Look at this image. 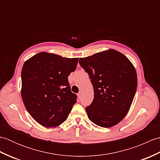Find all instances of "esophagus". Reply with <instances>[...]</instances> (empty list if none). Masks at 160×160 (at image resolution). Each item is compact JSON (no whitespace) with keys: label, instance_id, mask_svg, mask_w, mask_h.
Instances as JSON below:
<instances>
[{"label":"esophagus","instance_id":"1","mask_svg":"<svg viewBox=\"0 0 160 160\" xmlns=\"http://www.w3.org/2000/svg\"><path fill=\"white\" fill-rule=\"evenodd\" d=\"M81 96H82V93H81V92H79L78 93V98H79V99L81 98Z\"/></svg>","mask_w":160,"mask_h":160}]
</instances>
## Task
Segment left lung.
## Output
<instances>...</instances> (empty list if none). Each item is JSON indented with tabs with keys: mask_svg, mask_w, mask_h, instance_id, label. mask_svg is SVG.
<instances>
[{
	"mask_svg": "<svg viewBox=\"0 0 160 160\" xmlns=\"http://www.w3.org/2000/svg\"><path fill=\"white\" fill-rule=\"evenodd\" d=\"M89 74L94 98L86 111L89 120L101 127L118 124L127 114L138 85L134 66L124 54L108 49L79 59Z\"/></svg>",
	"mask_w": 160,
	"mask_h": 160,
	"instance_id": "left-lung-1",
	"label": "left lung"
}]
</instances>
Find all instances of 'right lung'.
<instances>
[{
  "mask_svg": "<svg viewBox=\"0 0 160 160\" xmlns=\"http://www.w3.org/2000/svg\"><path fill=\"white\" fill-rule=\"evenodd\" d=\"M78 58H67L47 52L24 63L21 96L29 113L38 124L56 127L67 120L77 96L71 92L68 76L76 70Z\"/></svg>",
  "mask_w": 160,
  "mask_h": 160,
  "instance_id": "right-lung-1",
  "label": "right lung"
}]
</instances>
